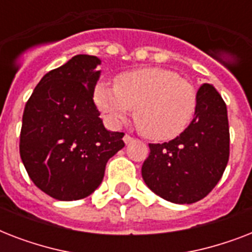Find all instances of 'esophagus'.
Segmentation results:
<instances>
[{"instance_id": "obj_1", "label": "esophagus", "mask_w": 252, "mask_h": 252, "mask_svg": "<svg viewBox=\"0 0 252 252\" xmlns=\"http://www.w3.org/2000/svg\"><path fill=\"white\" fill-rule=\"evenodd\" d=\"M123 140H124V142H126V144H130V142L133 141L134 138L132 137V136H130V134L126 133V134H124V138H123Z\"/></svg>"}]
</instances>
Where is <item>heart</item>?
Here are the masks:
<instances>
[{"label": "heart", "mask_w": 252, "mask_h": 252, "mask_svg": "<svg viewBox=\"0 0 252 252\" xmlns=\"http://www.w3.org/2000/svg\"><path fill=\"white\" fill-rule=\"evenodd\" d=\"M94 100L107 120L120 126L134 110V123L145 137L165 141L179 136L197 106L195 87L163 68L129 70L115 78V86L98 82Z\"/></svg>", "instance_id": "1"}]
</instances>
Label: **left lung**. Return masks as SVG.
<instances>
[{"label": "left lung", "mask_w": 252, "mask_h": 252, "mask_svg": "<svg viewBox=\"0 0 252 252\" xmlns=\"http://www.w3.org/2000/svg\"><path fill=\"white\" fill-rule=\"evenodd\" d=\"M195 116L174 140L149 144L150 153L142 163L146 186L162 199L192 204L216 187L230 154L226 104L213 85L197 90Z\"/></svg>", "instance_id": "obj_1"}]
</instances>
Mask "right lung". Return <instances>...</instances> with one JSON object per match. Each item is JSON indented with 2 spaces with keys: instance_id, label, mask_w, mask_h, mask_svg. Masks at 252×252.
Returning a JSON list of instances; mask_svg holds the SVG:
<instances>
[{
  "instance_id": "1",
  "label": "right lung",
  "mask_w": 252,
  "mask_h": 252,
  "mask_svg": "<svg viewBox=\"0 0 252 252\" xmlns=\"http://www.w3.org/2000/svg\"><path fill=\"white\" fill-rule=\"evenodd\" d=\"M99 64L95 56L72 57L47 73L26 103L22 162L33 184L61 201L93 193L107 161L124 148V133L104 128L93 99Z\"/></svg>"
}]
</instances>
